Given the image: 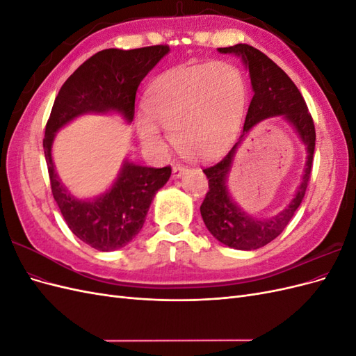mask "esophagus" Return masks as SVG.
<instances>
[{
    "label": "esophagus",
    "mask_w": 356,
    "mask_h": 356,
    "mask_svg": "<svg viewBox=\"0 0 356 356\" xmlns=\"http://www.w3.org/2000/svg\"><path fill=\"white\" fill-rule=\"evenodd\" d=\"M187 170H188V168L184 166V165H175V166H174V170H172V172H174V177H175V178H179L181 175H184Z\"/></svg>",
    "instance_id": "1"
}]
</instances>
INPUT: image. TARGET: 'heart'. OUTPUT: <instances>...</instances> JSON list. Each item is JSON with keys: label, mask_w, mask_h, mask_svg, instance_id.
Wrapping results in <instances>:
<instances>
[{"label": "heart", "mask_w": 356, "mask_h": 356, "mask_svg": "<svg viewBox=\"0 0 356 356\" xmlns=\"http://www.w3.org/2000/svg\"><path fill=\"white\" fill-rule=\"evenodd\" d=\"M246 86L242 72L229 62L172 70L147 92L138 132L147 145L161 144L156 122L168 131L174 147L193 159L217 156L238 132Z\"/></svg>", "instance_id": "obj_1"}]
</instances>
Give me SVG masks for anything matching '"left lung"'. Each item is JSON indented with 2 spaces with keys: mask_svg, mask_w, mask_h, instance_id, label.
Returning a JSON list of instances; mask_svg holds the SVG:
<instances>
[{
  "mask_svg": "<svg viewBox=\"0 0 356 356\" xmlns=\"http://www.w3.org/2000/svg\"><path fill=\"white\" fill-rule=\"evenodd\" d=\"M218 50L221 53H234V55L242 56L245 65L250 70L254 96L245 117L243 134L250 132L251 127L264 118L284 115L294 126L301 141L307 147L305 175L296 193V197L288 204V208L268 220L251 217L239 207H236V203L230 199L227 175L238 144L217 163L203 169L209 186L207 196L200 204L204 225L213 238L221 243L234 248V250L251 251L276 239L284 232L303 200L310 181L312 163H314L316 132L314 118H312L305 98L301 96L297 86L270 58H267L263 51L250 44H236Z\"/></svg>",
  "mask_w": 356,
  "mask_h": 356,
  "instance_id": "8db88e82",
  "label": "left lung"
}]
</instances>
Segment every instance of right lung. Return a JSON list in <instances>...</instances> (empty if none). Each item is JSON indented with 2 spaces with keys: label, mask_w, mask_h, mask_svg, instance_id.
Instances as JSON below:
<instances>
[{
  "label": "right lung",
  "mask_w": 356,
  "mask_h": 356,
  "mask_svg": "<svg viewBox=\"0 0 356 356\" xmlns=\"http://www.w3.org/2000/svg\"><path fill=\"white\" fill-rule=\"evenodd\" d=\"M168 51L166 44L101 50L70 75L53 104L42 139L53 197L70 230L98 251H115L141 232L149 204L168 182L172 169L126 161L111 190L95 200H79L62 186L55 172L53 138L63 124L84 113L117 111L132 122L139 83Z\"/></svg>",
  "instance_id": "right-lung-1"
}]
</instances>
